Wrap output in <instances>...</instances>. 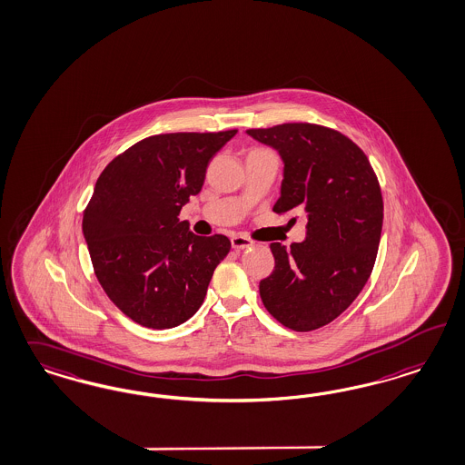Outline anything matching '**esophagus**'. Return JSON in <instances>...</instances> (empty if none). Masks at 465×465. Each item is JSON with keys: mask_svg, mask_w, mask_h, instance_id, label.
Masks as SVG:
<instances>
[{"mask_svg": "<svg viewBox=\"0 0 465 465\" xmlns=\"http://www.w3.org/2000/svg\"><path fill=\"white\" fill-rule=\"evenodd\" d=\"M230 241H232V247L237 249V251H242V249H247V247L254 245V242L247 239V237H243V235H233Z\"/></svg>", "mask_w": 465, "mask_h": 465, "instance_id": "1", "label": "esophagus"}]
</instances>
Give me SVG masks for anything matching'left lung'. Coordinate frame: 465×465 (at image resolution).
I'll use <instances>...</instances> for the list:
<instances>
[{"label": "left lung", "mask_w": 465, "mask_h": 465, "mask_svg": "<svg viewBox=\"0 0 465 465\" xmlns=\"http://www.w3.org/2000/svg\"><path fill=\"white\" fill-rule=\"evenodd\" d=\"M283 161L278 214L304 211V242H272L274 270L259 283L262 304L293 331L338 318L364 289L383 226L380 182L362 149L314 124L249 128Z\"/></svg>", "instance_id": "1"}]
</instances>
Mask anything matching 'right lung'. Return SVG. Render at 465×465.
Returning a JSON list of instances; mask_svg holds the SVG:
<instances>
[{
  "instance_id": "add662e5",
  "label": "right lung",
  "mask_w": 465,
  "mask_h": 465,
  "mask_svg": "<svg viewBox=\"0 0 465 465\" xmlns=\"http://www.w3.org/2000/svg\"><path fill=\"white\" fill-rule=\"evenodd\" d=\"M235 134L153 135L97 178L82 218L84 239L110 301L145 328H175L193 318L230 252L224 235H193L178 214L201 193L209 161Z\"/></svg>"
}]
</instances>
